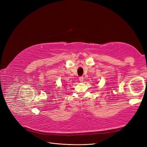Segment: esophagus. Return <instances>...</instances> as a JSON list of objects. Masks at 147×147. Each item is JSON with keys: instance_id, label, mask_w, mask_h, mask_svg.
I'll return each mask as SVG.
<instances>
[{"instance_id": "1", "label": "esophagus", "mask_w": 147, "mask_h": 147, "mask_svg": "<svg viewBox=\"0 0 147 147\" xmlns=\"http://www.w3.org/2000/svg\"><path fill=\"white\" fill-rule=\"evenodd\" d=\"M79 80H80V82H83V80H84V78H83L82 76L80 77V78H79Z\"/></svg>"}]
</instances>
